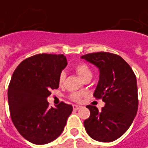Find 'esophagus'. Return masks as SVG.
I'll return each instance as SVG.
<instances>
[{
	"instance_id": "1",
	"label": "esophagus",
	"mask_w": 148,
	"mask_h": 148,
	"mask_svg": "<svg viewBox=\"0 0 148 148\" xmlns=\"http://www.w3.org/2000/svg\"><path fill=\"white\" fill-rule=\"evenodd\" d=\"M81 108H82V106H80V105H73V110H78L81 109Z\"/></svg>"
}]
</instances>
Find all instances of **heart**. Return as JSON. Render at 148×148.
Here are the masks:
<instances>
[{"label": "heart", "instance_id": "heart-1", "mask_svg": "<svg viewBox=\"0 0 148 148\" xmlns=\"http://www.w3.org/2000/svg\"><path fill=\"white\" fill-rule=\"evenodd\" d=\"M76 69V71H77V75L79 77H81L82 79H84L85 77H86L87 76H90L91 75V71L90 69L89 68V66L87 65H86L85 63H79L75 67ZM66 77V74L65 72H61L59 75V78H58V82H59L60 85H62L64 80H65ZM82 93H72V94L70 95L71 99L74 101H80V99L82 98Z\"/></svg>", "mask_w": 148, "mask_h": 148}]
</instances>
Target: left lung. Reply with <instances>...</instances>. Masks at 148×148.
<instances>
[{
	"label": "left lung",
	"mask_w": 148,
	"mask_h": 148,
	"mask_svg": "<svg viewBox=\"0 0 148 148\" xmlns=\"http://www.w3.org/2000/svg\"><path fill=\"white\" fill-rule=\"evenodd\" d=\"M82 58L98 67L99 77L94 96L105 103L101 110L87 105L90 115L84 121L89 136L102 143H110L124 134L138 108L137 79L130 66L116 54L99 52Z\"/></svg>",
	"instance_id": "obj_1"
}]
</instances>
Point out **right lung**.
Here are the masks:
<instances>
[{"instance_id":"add662e5","label":"right lung","mask_w":148,"mask_h":148,"mask_svg":"<svg viewBox=\"0 0 148 148\" xmlns=\"http://www.w3.org/2000/svg\"><path fill=\"white\" fill-rule=\"evenodd\" d=\"M67 65L64 55L37 54L14 70L8 88L10 117L16 129L34 144H47L63 132L72 106L61 102L50 107V90L59 86L60 73Z\"/></svg>"}]
</instances>
